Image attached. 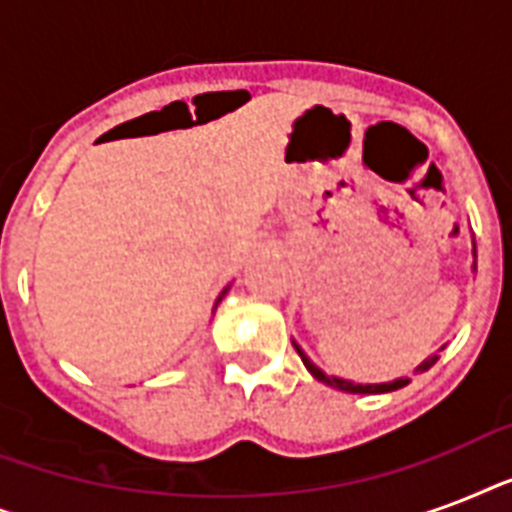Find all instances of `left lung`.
I'll return each mask as SVG.
<instances>
[{
  "instance_id": "obj_1",
  "label": "left lung",
  "mask_w": 512,
  "mask_h": 512,
  "mask_svg": "<svg viewBox=\"0 0 512 512\" xmlns=\"http://www.w3.org/2000/svg\"><path fill=\"white\" fill-rule=\"evenodd\" d=\"M473 271H476V241H473ZM292 345H295V350L300 353V358H303V364L305 369L316 377L319 382H324V385H329V388H337L342 390V393H390V390H398V388H404V385H409V377H396V380H390V382H353V380H342V377H335V374H327L324 369H319V366L313 364L311 358H308V353H305L300 345H297L295 340H292ZM446 345H441V348L433 353V356H428L425 361H422L417 369H414V374H422V372H428L430 366L436 364L438 361V353L444 350Z\"/></svg>"
}]
</instances>
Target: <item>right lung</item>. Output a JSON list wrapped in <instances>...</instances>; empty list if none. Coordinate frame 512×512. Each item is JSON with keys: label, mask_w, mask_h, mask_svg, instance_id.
Wrapping results in <instances>:
<instances>
[{"label": "right lung", "mask_w": 512, "mask_h": 512, "mask_svg": "<svg viewBox=\"0 0 512 512\" xmlns=\"http://www.w3.org/2000/svg\"><path fill=\"white\" fill-rule=\"evenodd\" d=\"M228 289H231V287H225V289H223V292H220V297H217V303H215V308H217V305H220V300H223V297H225V295H228Z\"/></svg>", "instance_id": "right-lung-1"}]
</instances>
